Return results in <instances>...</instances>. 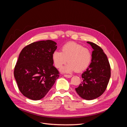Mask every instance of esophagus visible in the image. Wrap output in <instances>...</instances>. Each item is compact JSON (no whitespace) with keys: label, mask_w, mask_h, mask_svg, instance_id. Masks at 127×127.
Returning a JSON list of instances; mask_svg holds the SVG:
<instances>
[{"label":"esophagus","mask_w":127,"mask_h":127,"mask_svg":"<svg viewBox=\"0 0 127 127\" xmlns=\"http://www.w3.org/2000/svg\"><path fill=\"white\" fill-rule=\"evenodd\" d=\"M64 76L66 78H70L72 77V76L70 75H64Z\"/></svg>","instance_id":"34e87169"}]
</instances>
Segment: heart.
Masks as SVG:
<instances>
[{"label": "heart", "instance_id": "heart-1", "mask_svg": "<svg viewBox=\"0 0 127 127\" xmlns=\"http://www.w3.org/2000/svg\"><path fill=\"white\" fill-rule=\"evenodd\" d=\"M52 60L55 66L60 68L67 62V65L61 68L63 72L69 73L76 70L81 72L88 67L92 60V54L90 50L81 44L69 42L61 48V52L55 51L52 53Z\"/></svg>", "mask_w": 127, "mask_h": 127}]
</instances>
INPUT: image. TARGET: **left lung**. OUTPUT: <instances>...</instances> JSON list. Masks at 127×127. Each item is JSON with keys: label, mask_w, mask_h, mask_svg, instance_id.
<instances>
[{"label": "left lung", "mask_w": 127, "mask_h": 127, "mask_svg": "<svg viewBox=\"0 0 127 127\" xmlns=\"http://www.w3.org/2000/svg\"><path fill=\"white\" fill-rule=\"evenodd\" d=\"M94 50L92 63L82 75L83 81L75 90L80 97L92 100L105 92L111 77V67L103 49L93 42H87Z\"/></svg>", "instance_id": "1"}]
</instances>
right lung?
I'll return each instance as SVG.
<instances>
[{
  "mask_svg": "<svg viewBox=\"0 0 127 127\" xmlns=\"http://www.w3.org/2000/svg\"><path fill=\"white\" fill-rule=\"evenodd\" d=\"M56 44L52 40L40 41L22 49L14 74L19 90L25 97L32 100L41 99L59 77L52 58L57 48Z\"/></svg>",
  "mask_w": 127,
  "mask_h": 127,
  "instance_id": "obj_1",
  "label": "right lung"
}]
</instances>
